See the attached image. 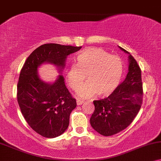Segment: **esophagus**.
<instances>
[{
    "label": "esophagus",
    "mask_w": 161,
    "mask_h": 161,
    "mask_svg": "<svg viewBox=\"0 0 161 161\" xmlns=\"http://www.w3.org/2000/svg\"><path fill=\"white\" fill-rule=\"evenodd\" d=\"M85 103V101L83 100H80V99H76V104H77L78 106L81 105V104H83Z\"/></svg>",
    "instance_id": "obj_1"
}]
</instances>
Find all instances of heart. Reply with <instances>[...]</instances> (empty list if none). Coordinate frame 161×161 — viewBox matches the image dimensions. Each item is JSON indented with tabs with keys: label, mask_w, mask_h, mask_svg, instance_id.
Instances as JSON below:
<instances>
[{
	"label": "heart",
	"mask_w": 161,
	"mask_h": 161,
	"mask_svg": "<svg viewBox=\"0 0 161 161\" xmlns=\"http://www.w3.org/2000/svg\"><path fill=\"white\" fill-rule=\"evenodd\" d=\"M124 71L122 59L101 48H88L81 51L66 72V81L76 90L86 80L89 81L76 92L81 98L98 93L100 96L112 94L120 83Z\"/></svg>",
	"instance_id": "heart-1"
}]
</instances>
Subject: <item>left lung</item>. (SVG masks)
Masks as SVG:
<instances>
[{
	"label": "left lung",
	"instance_id": "obj_1",
	"mask_svg": "<svg viewBox=\"0 0 161 161\" xmlns=\"http://www.w3.org/2000/svg\"><path fill=\"white\" fill-rule=\"evenodd\" d=\"M119 48L128 55V74L109 96L93 101L95 111L90 119L92 128L105 136L116 134L130 125L139 112L143 99L141 69L128 52Z\"/></svg>",
	"mask_w": 161,
	"mask_h": 161
}]
</instances>
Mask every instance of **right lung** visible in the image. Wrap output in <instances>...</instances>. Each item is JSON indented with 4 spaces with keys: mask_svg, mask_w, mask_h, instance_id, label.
<instances>
[{
    "mask_svg": "<svg viewBox=\"0 0 161 161\" xmlns=\"http://www.w3.org/2000/svg\"><path fill=\"white\" fill-rule=\"evenodd\" d=\"M81 48L45 44L36 48L24 63L17 84V101L27 123L42 136L55 138L63 134L69 127L70 114L76 102L62 74L53 82H47L38 75V68L49 63L61 74L68 55Z\"/></svg>",
    "mask_w": 161,
    "mask_h": 161,
    "instance_id": "obj_1",
    "label": "right lung"
}]
</instances>
